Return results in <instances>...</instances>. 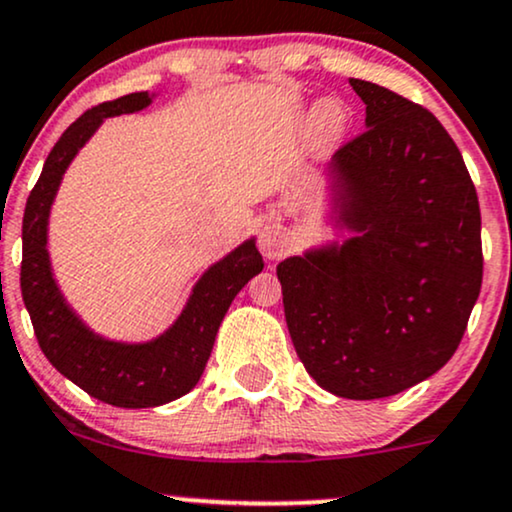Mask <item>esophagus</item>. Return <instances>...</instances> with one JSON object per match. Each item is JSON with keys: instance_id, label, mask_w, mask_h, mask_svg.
Instances as JSON below:
<instances>
[{"instance_id": "1", "label": "esophagus", "mask_w": 512, "mask_h": 512, "mask_svg": "<svg viewBox=\"0 0 512 512\" xmlns=\"http://www.w3.org/2000/svg\"><path fill=\"white\" fill-rule=\"evenodd\" d=\"M260 252L264 257H269V260H276V257L283 255V250H286V240L276 229H264L260 233Z\"/></svg>"}]
</instances>
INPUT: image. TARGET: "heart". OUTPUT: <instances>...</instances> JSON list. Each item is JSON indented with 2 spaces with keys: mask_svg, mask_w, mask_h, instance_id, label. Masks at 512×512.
Here are the masks:
<instances>
[{
  "mask_svg": "<svg viewBox=\"0 0 512 512\" xmlns=\"http://www.w3.org/2000/svg\"><path fill=\"white\" fill-rule=\"evenodd\" d=\"M343 128H346V109L336 100H324L315 107V112L307 123V135H310L312 145L329 147L341 138Z\"/></svg>",
  "mask_w": 512,
  "mask_h": 512,
  "instance_id": "1",
  "label": "heart"
}]
</instances>
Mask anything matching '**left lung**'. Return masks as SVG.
<instances>
[{
	"instance_id": "1",
	"label": "left lung",
	"mask_w": 512,
	"mask_h": 512,
	"mask_svg": "<svg viewBox=\"0 0 512 512\" xmlns=\"http://www.w3.org/2000/svg\"><path fill=\"white\" fill-rule=\"evenodd\" d=\"M365 131L338 147L341 248L276 267L288 334L334 396L374 400L420 384L458 350L482 288V214L458 145L439 119L350 78Z\"/></svg>"
}]
</instances>
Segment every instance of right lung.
I'll use <instances>...</instances> for the list:
<instances>
[{
	"label": "right lung",
	"instance_id": "add662e5",
	"mask_svg": "<svg viewBox=\"0 0 512 512\" xmlns=\"http://www.w3.org/2000/svg\"><path fill=\"white\" fill-rule=\"evenodd\" d=\"M150 102L147 92H131L73 121L49 152L23 214L21 293L42 353L66 379L116 408H155L186 396L205 372L231 300L264 267L255 240H245L202 274L186 310L166 334L138 346L95 336L64 303L47 255L49 207L61 176L107 116L140 112Z\"/></svg>",
	"mask_w": 512,
	"mask_h": 512
}]
</instances>
